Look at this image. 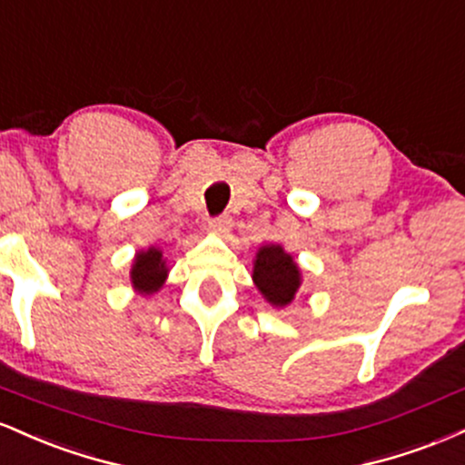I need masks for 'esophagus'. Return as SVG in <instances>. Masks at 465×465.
<instances>
[{
    "label": "esophagus",
    "instance_id": "obj_1",
    "mask_svg": "<svg viewBox=\"0 0 465 465\" xmlns=\"http://www.w3.org/2000/svg\"><path fill=\"white\" fill-rule=\"evenodd\" d=\"M207 227H210V232L216 233V236H227V233L232 232L233 221L229 216H218V218H212Z\"/></svg>",
    "mask_w": 465,
    "mask_h": 465
}]
</instances>
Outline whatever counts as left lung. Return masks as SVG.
<instances>
[{"mask_svg": "<svg viewBox=\"0 0 465 465\" xmlns=\"http://www.w3.org/2000/svg\"><path fill=\"white\" fill-rule=\"evenodd\" d=\"M253 282L271 306L284 308L302 286V271L280 244H264L255 253Z\"/></svg>", "mask_w": 465, "mask_h": 465, "instance_id": "8db88e82", "label": "left lung"}]
</instances>
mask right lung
Returning a JSON list of instances; mask_svg holds the SVG:
<instances>
[{
  "instance_id": "right-lung-1",
  "label": "right lung",
  "mask_w": 465,
  "mask_h": 465,
  "mask_svg": "<svg viewBox=\"0 0 465 465\" xmlns=\"http://www.w3.org/2000/svg\"><path fill=\"white\" fill-rule=\"evenodd\" d=\"M165 277H168V266H165L162 251L151 247L135 255L131 266V284L137 292L153 295L163 286Z\"/></svg>"
}]
</instances>
